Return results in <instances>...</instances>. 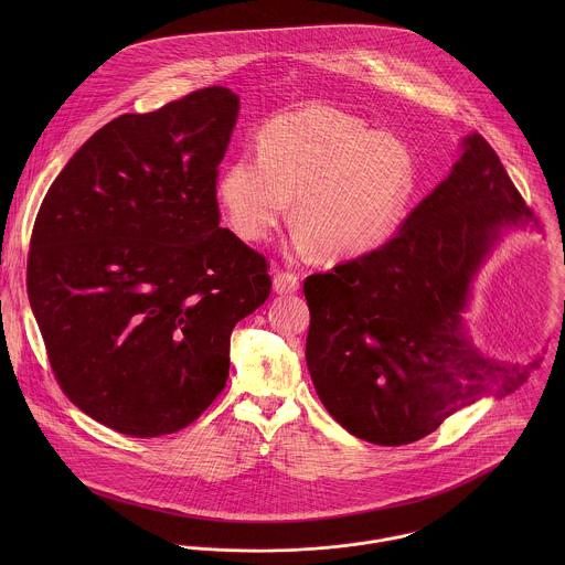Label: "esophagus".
<instances>
[{"instance_id": "34e87169", "label": "esophagus", "mask_w": 565, "mask_h": 565, "mask_svg": "<svg viewBox=\"0 0 565 565\" xmlns=\"http://www.w3.org/2000/svg\"><path fill=\"white\" fill-rule=\"evenodd\" d=\"M300 289V276H296L294 271H282L278 269L274 276V291L276 294H294Z\"/></svg>"}]
</instances>
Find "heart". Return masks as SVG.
Segmentation results:
<instances>
[{
  "mask_svg": "<svg viewBox=\"0 0 565 565\" xmlns=\"http://www.w3.org/2000/svg\"><path fill=\"white\" fill-rule=\"evenodd\" d=\"M413 180L398 139L359 117L307 108L271 121L258 137V159L224 167L217 198L243 242H265L294 206L298 254L361 256L385 242Z\"/></svg>",
  "mask_w": 565,
  "mask_h": 565,
  "instance_id": "obj_1",
  "label": "heart"
}]
</instances>
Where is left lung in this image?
Segmentation results:
<instances>
[{
  "label": "left lung",
  "instance_id": "8db88e82",
  "mask_svg": "<svg viewBox=\"0 0 565 565\" xmlns=\"http://www.w3.org/2000/svg\"><path fill=\"white\" fill-rule=\"evenodd\" d=\"M531 220L498 154L475 132L390 242L305 280L307 365L326 411L348 433L404 446L526 381V367L484 359L461 316L500 228Z\"/></svg>",
  "mask_w": 565,
  "mask_h": 565
}]
</instances>
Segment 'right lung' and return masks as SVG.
Wrapping results in <instances>:
<instances>
[{"label":"right lung","mask_w":565,"mask_h":565,"mask_svg":"<svg viewBox=\"0 0 565 565\" xmlns=\"http://www.w3.org/2000/svg\"><path fill=\"white\" fill-rule=\"evenodd\" d=\"M239 97L206 86L99 128L52 182L28 298L63 394L95 422L161 437L222 394L231 334L269 263L220 226L217 175Z\"/></svg>","instance_id":"obj_1"}]
</instances>
